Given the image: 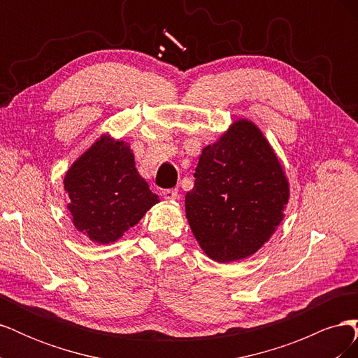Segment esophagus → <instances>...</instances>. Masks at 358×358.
Masks as SVG:
<instances>
[{"instance_id": "esophagus-1", "label": "esophagus", "mask_w": 358, "mask_h": 358, "mask_svg": "<svg viewBox=\"0 0 358 358\" xmlns=\"http://www.w3.org/2000/svg\"><path fill=\"white\" fill-rule=\"evenodd\" d=\"M162 197H164L166 200H176L178 199V189H164L162 191Z\"/></svg>"}]
</instances>
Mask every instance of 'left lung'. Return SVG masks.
<instances>
[{"label": "left lung", "instance_id": "left-lung-1", "mask_svg": "<svg viewBox=\"0 0 358 358\" xmlns=\"http://www.w3.org/2000/svg\"><path fill=\"white\" fill-rule=\"evenodd\" d=\"M187 192L185 212L200 248L218 263L255 254L284 220L289 187L259 128L236 121L206 146Z\"/></svg>", "mask_w": 358, "mask_h": 358}]
</instances>
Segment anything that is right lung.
Wrapping results in <instances>:
<instances>
[{"instance_id": "right-lung-1", "label": "right lung", "mask_w": 358, "mask_h": 358, "mask_svg": "<svg viewBox=\"0 0 358 358\" xmlns=\"http://www.w3.org/2000/svg\"><path fill=\"white\" fill-rule=\"evenodd\" d=\"M73 224L96 243H112L159 201L138 175L128 143L101 136L64 178Z\"/></svg>"}]
</instances>
